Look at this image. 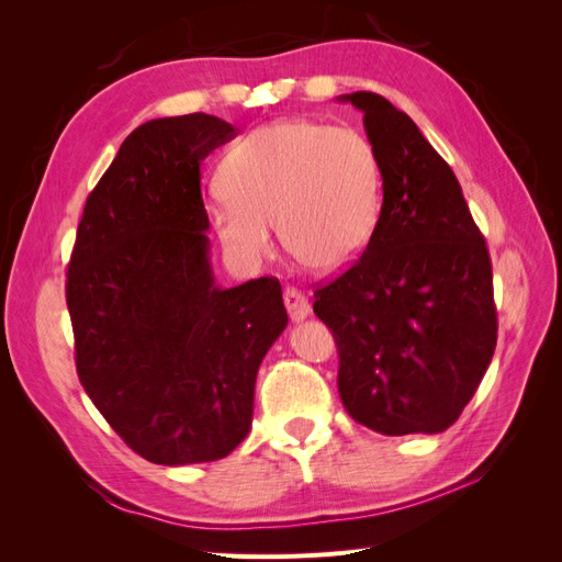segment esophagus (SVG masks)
I'll return each mask as SVG.
<instances>
[{"instance_id":"obj_1","label":"esophagus","mask_w":562,"mask_h":562,"mask_svg":"<svg viewBox=\"0 0 562 562\" xmlns=\"http://www.w3.org/2000/svg\"><path fill=\"white\" fill-rule=\"evenodd\" d=\"M283 304H285V310H288V316H291L293 321L307 318L310 312H312L310 300L304 297L302 291H297V288H291V285H288L285 291H283Z\"/></svg>"}]
</instances>
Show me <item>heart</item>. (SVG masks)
I'll return each mask as SVG.
<instances>
[{
  "label": "heart",
  "instance_id": "1",
  "mask_svg": "<svg viewBox=\"0 0 562 562\" xmlns=\"http://www.w3.org/2000/svg\"><path fill=\"white\" fill-rule=\"evenodd\" d=\"M225 192L211 196L209 223L236 262L274 252V223L295 258L316 271L349 267L375 234L382 166L353 126L288 119L236 140L220 166Z\"/></svg>",
  "mask_w": 562,
  "mask_h": 562
}]
</instances>
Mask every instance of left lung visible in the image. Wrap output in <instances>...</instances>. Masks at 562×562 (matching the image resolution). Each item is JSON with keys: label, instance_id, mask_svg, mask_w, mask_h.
I'll return each mask as SVG.
<instances>
[{"label": "left lung", "instance_id": "1", "mask_svg": "<svg viewBox=\"0 0 562 562\" xmlns=\"http://www.w3.org/2000/svg\"><path fill=\"white\" fill-rule=\"evenodd\" d=\"M339 100L363 112L384 194L361 258L314 291L339 353V398L384 436L446 431L497 347L490 252L452 168L413 119L370 91Z\"/></svg>", "mask_w": 562, "mask_h": 562}]
</instances>
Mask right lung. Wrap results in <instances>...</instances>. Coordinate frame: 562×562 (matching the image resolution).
<instances>
[{"mask_svg":"<svg viewBox=\"0 0 562 562\" xmlns=\"http://www.w3.org/2000/svg\"><path fill=\"white\" fill-rule=\"evenodd\" d=\"M234 135L203 112L135 128L89 194L67 265L79 382L124 443L164 467L241 443L258 368L288 323L279 279H213L199 166Z\"/></svg>","mask_w":562,"mask_h":562,"instance_id":"obj_1","label":"right lung"}]
</instances>
